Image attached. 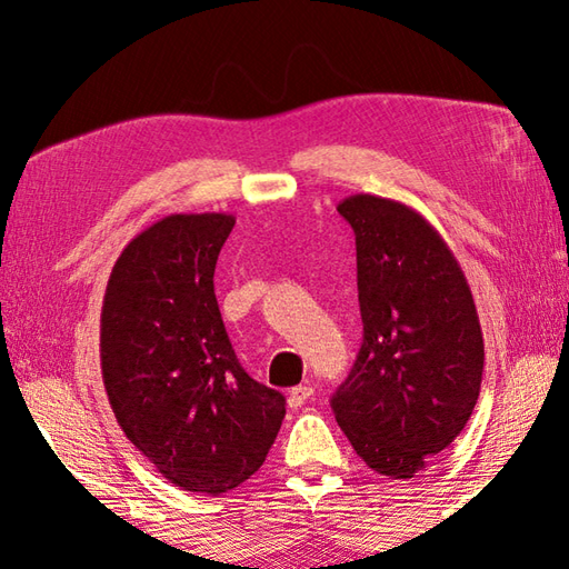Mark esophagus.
Wrapping results in <instances>:
<instances>
[{"label": "esophagus", "mask_w": 569, "mask_h": 569, "mask_svg": "<svg viewBox=\"0 0 569 569\" xmlns=\"http://www.w3.org/2000/svg\"><path fill=\"white\" fill-rule=\"evenodd\" d=\"M310 396H312V386L310 383H300V386H296V389L288 391V406L300 408V406L308 401Z\"/></svg>", "instance_id": "34e87169"}]
</instances>
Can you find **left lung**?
Segmentation results:
<instances>
[{"instance_id":"8db88e82","label":"left lung","mask_w":569,"mask_h":569,"mask_svg":"<svg viewBox=\"0 0 569 569\" xmlns=\"http://www.w3.org/2000/svg\"><path fill=\"white\" fill-rule=\"evenodd\" d=\"M365 342L332 396L335 418L365 462L410 479L465 430L485 371V337L462 266L408 204L349 196Z\"/></svg>"}]
</instances>
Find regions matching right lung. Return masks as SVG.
<instances>
[{
  "mask_svg": "<svg viewBox=\"0 0 569 569\" xmlns=\"http://www.w3.org/2000/svg\"><path fill=\"white\" fill-rule=\"evenodd\" d=\"M234 214H168L119 253L100 318L107 398L119 428L171 481L224 493L257 471L286 398L241 369L214 298Z\"/></svg>",
  "mask_w": 569,
  "mask_h": 569,
  "instance_id": "1",
  "label": "right lung"
}]
</instances>
